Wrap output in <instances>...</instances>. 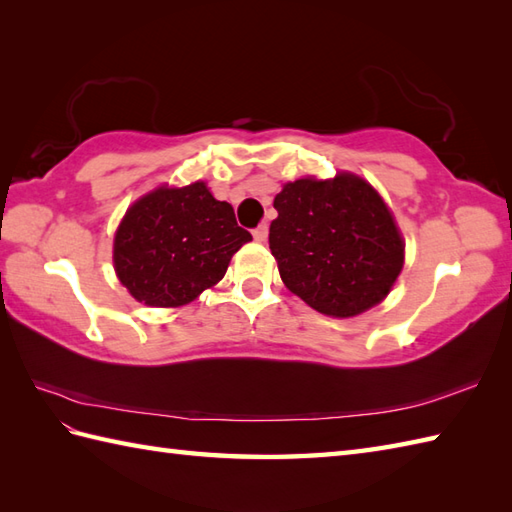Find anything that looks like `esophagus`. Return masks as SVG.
Returning a JSON list of instances; mask_svg holds the SVG:
<instances>
[{"label":"esophagus","mask_w":512,"mask_h":512,"mask_svg":"<svg viewBox=\"0 0 512 512\" xmlns=\"http://www.w3.org/2000/svg\"><path fill=\"white\" fill-rule=\"evenodd\" d=\"M267 236H269V225H267V223L258 225L256 230H254V238H256L258 243H265V241H267Z\"/></svg>","instance_id":"esophagus-1"}]
</instances>
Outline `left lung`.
Segmentation results:
<instances>
[{"label":"left lung","instance_id":"8db88e82","mask_svg":"<svg viewBox=\"0 0 512 512\" xmlns=\"http://www.w3.org/2000/svg\"><path fill=\"white\" fill-rule=\"evenodd\" d=\"M269 249L287 289L333 317L379 304L399 278L405 243L379 192L357 175L289 181L274 199Z\"/></svg>","mask_w":512,"mask_h":512}]
</instances>
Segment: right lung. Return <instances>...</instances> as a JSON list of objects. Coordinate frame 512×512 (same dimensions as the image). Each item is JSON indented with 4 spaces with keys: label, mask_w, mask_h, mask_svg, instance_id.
Returning a JSON list of instances; mask_svg holds the SVG:
<instances>
[{
    "label": "right lung",
    "mask_w": 512,
    "mask_h": 512,
    "mask_svg": "<svg viewBox=\"0 0 512 512\" xmlns=\"http://www.w3.org/2000/svg\"><path fill=\"white\" fill-rule=\"evenodd\" d=\"M252 234L227 201L203 181L157 188L124 214L113 238V267L124 287L149 306H181L225 276Z\"/></svg>",
    "instance_id": "right-lung-1"
}]
</instances>
